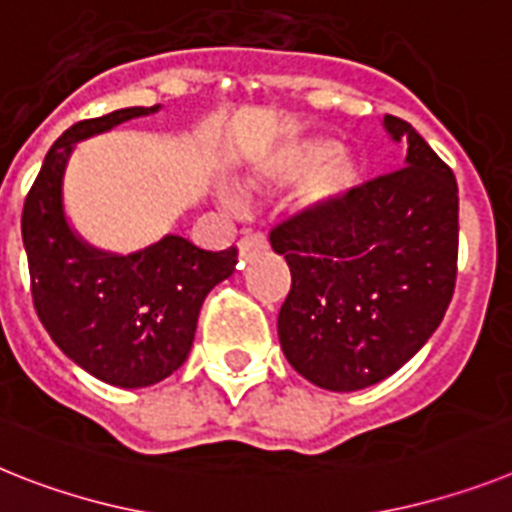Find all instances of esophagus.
<instances>
[{"instance_id":"obj_1","label":"esophagus","mask_w":512,"mask_h":512,"mask_svg":"<svg viewBox=\"0 0 512 512\" xmlns=\"http://www.w3.org/2000/svg\"><path fill=\"white\" fill-rule=\"evenodd\" d=\"M268 249V239L263 234H249L244 236L242 242H239V260H249V257H255L257 252H263Z\"/></svg>"}]
</instances>
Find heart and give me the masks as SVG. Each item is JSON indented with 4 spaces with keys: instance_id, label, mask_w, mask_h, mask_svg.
Listing matches in <instances>:
<instances>
[{
    "instance_id": "obj_1",
    "label": "heart",
    "mask_w": 512,
    "mask_h": 512,
    "mask_svg": "<svg viewBox=\"0 0 512 512\" xmlns=\"http://www.w3.org/2000/svg\"><path fill=\"white\" fill-rule=\"evenodd\" d=\"M247 190H286L304 182L302 203L307 210H333L362 184V166L351 153L322 135H291L265 145L244 174ZM218 200L231 213H242L239 192L221 187Z\"/></svg>"
}]
</instances>
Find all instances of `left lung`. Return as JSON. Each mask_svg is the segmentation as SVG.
Returning <instances> with one entry per match:
<instances>
[{
    "label": "left lung",
    "mask_w": 512,
    "mask_h": 512,
    "mask_svg": "<svg viewBox=\"0 0 512 512\" xmlns=\"http://www.w3.org/2000/svg\"><path fill=\"white\" fill-rule=\"evenodd\" d=\"M382 127L406 145L398 171L362 184L333 210H304L270 234L291 291L278 341L291 367L333 393L364 390L432 338L455 289L458 184L419 132Z\"/></svg>",
    "instance_id": "obj_1"
}]
</instances>
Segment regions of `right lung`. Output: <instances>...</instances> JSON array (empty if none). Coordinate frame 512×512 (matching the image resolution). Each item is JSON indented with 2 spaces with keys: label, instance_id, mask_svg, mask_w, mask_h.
<instances>
[{
  "label": "right lung",
  "instance_id": "right-lung-1",
  "mask_svg": "<svg viewBox=\"0 0 512 512\" xmlns=\"http://www.w3.org/2000/svg\"><path fill=\"white\" fill-rule=\"evenodd\" d=\"M158 106H130L72 124L46 153L23 208L33 304L62 354L96 380L148 388L182 367L205 296L234 273L236 249L205 252L179 234L130 255L77 234L64 210V174L77 143Z\"/></svg>",
  "mask_w": 512,
  "mask_h": 512
}]
</instances>
